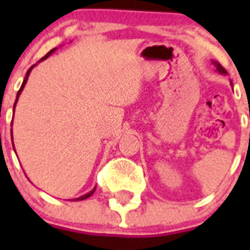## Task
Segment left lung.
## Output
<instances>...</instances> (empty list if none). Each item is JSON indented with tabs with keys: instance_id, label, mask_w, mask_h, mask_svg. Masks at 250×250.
I'll use <instances>...</instances> for the list:
<instances>
[{
	"instance_id": "8db88e82",
	"label": "left lung",
	"mask_w": 250,
	"mask_h": 250,
	"mask_svg": "<svg viewBox=\"0 0 250 250\" xmlns=\"http://www.w3.org/2000/svg\"><path fill=\"white\" fill-rule=\"evenodd\" d=\"M211 63H213L214 66H215V70H217V71L219 72V74H223V75H227V71H226L225 68L222 67L221 64L218 63V62H215V61H211Z\"/></svg>"
}]
</instances>
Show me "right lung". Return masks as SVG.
I'll return each instance as SVG.
<instances>
[{"label":"right lung","instance_id":"add662e5","mask_svg":"<svg viewBox=\"0 0 250 250\" xmlns=\"http://www.w3.org/2000/svg\"><path fill=\"white\" fill-rule=\"evenodd\" d=\"M54 50H56V49H52V50H50V52H49L48 54H46V56L44 57V58H41V60L39 61V62H41V61L46 60V58H48V57L50 56V54H53V53H54ZM39 62H37V63H39ZM37 63H36V64H37ZM36 64H33L32 67L29 68L28 71H27V74H25V78H24V80H23V83H21V89L18 90V94H17V100H15V104H14V109H15V105H17V102H18V98H19V96H21V90H23V88H24L25 83H27V80H28V76H29V74H31V71H32V68L35 67V66H36ZM11 139H13V129H11ZM13 146H14V141H13ZM94 190H96V187H94L93 189L90 190V192H88V193H86V194H83V196H80V197H78V198H74V200H72V201H82V200H85V198L90 197V196H92V194L94 193Z\"/></svg>","mask_w":250,"mask_h":250}]
</instances>
